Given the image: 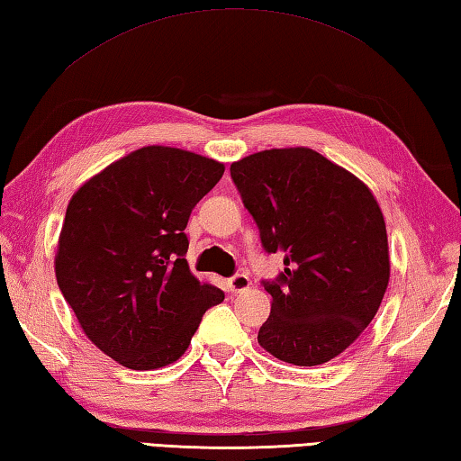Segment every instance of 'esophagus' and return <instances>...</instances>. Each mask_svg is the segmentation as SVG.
<instances>
[{
  "label": "esophagus",
  "instance_id": "34e87169",
  "mask_svg": "<svg viewBox=\"0 0 461 461\" xmlns=\"http://www.w3.org/2000/svg\"><path fill=\"white\" fill-rule=\"evenodd\" d=\"M228 284H230L231 292H244L246 288H249L252 280H249V276L246 272H241V274H233L228 280Z\"/></svg>",
  "mask_w": 461,
  "mask_h": 461
}]
</instances>
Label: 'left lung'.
Returning <instances> with one entry per match:
<instances>
[{
	"instance_id": "1",
	"label": "left lung",
	"mask_w": 461,
	"mask_h": 461,
	"mask_svg": "<svg viewBox=\"0 0 461 461\" xmlns=\"http://www.w3.org/2000/svg\"><path fill=\"white\" fill-rule=\"evenodd\" d=\"M262 248L284 272L262 280L272 311L258 342L314 366L353 345L389 284L387 230L365 183L312 149H272L230 167Z\"/></svg>"
}]
</instances>
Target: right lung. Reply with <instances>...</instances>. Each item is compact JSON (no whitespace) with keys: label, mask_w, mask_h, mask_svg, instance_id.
<instances>
[{"label":"right lung","mask_w":461,"mask_h":461,"mask_svg":"<svg viewBox=\"0 0 461 461\" xmlns=\"http://www.w3.org/2000/svg\"><path fill=\"white\" fill-rule=\"evenodd\" d=\"M221 175L213 158L143 147L72 195L56 280L86 337L116 363L135 371L171 365L207 308L223 303L185 259L189 215Z\"/></svg>","instance_id":"add662e5"}]
</instances>
